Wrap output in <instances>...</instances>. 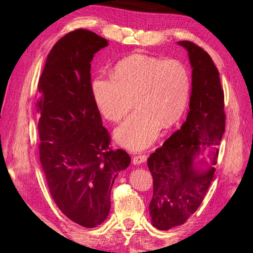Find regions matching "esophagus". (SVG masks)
I'll use <instances>...</instances> for the list:
<instances>
[{
    "label": "esophagus",
    "mask_w": 253,
    "mask_h": 253,
    "mask_svg": "<svg viewBox=\"0 0 253 253\" xmlns=\"http://www.w3.org/2000/svg\"><path fill=\"white\" fill-rule=\"evenodd\" d=\"M145 160H147V156H145V155H136V156L133 157L132 162H133L134 165L139 166V165L143 164Z\"/></svg>",
    "instance_id": "esophagus-1"
}]
</instances>
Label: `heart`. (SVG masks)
Wrapping results in <instances>:
<instances>
[{
    "label": "heart",
    "instance_id": "b5f03b06",
    "mask_svg": "<svg viewBox=\"0 0 253 253\" xmlns=\"http://www.w3.org/2000/svg\"><path fill=\"white\" fill-rule=\"evenodd\" d=\"M191 78L176 60L129 57L114 67L112 77L91 82L94 103L101 116L118 122L137 111L114 131L121 147L138 152L154 142L160 128H168L182 116L189 100Z\"/></svg>",
    "mask_w": 253,
    "mask_h": 253
}]
</instances>
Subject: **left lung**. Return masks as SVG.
<instances>
[{
    "mask_svg": "<svg viewBox=\"0 0 253 253\" xmlns=\"http://www.w3.org/2000/svg\"><path fill=\"white\" fill-rule=\"evenodd\" d=\"M192 67L189 113L178 131L148 159L153 176L151 223L159 230L182 225L201 206L214 177L221 137L225 133L224 91L211 57L189 41Z\"/></svg>",
    "mask_w": 253,
    "mask_h": 253,
    "instance_id": "left-lung-1",
    "label": "left lung"
}]
</instances>
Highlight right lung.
<instances>
[{
  "label": "right lung",
  "instance_id": "right-lung-1",
  "mask_svg": "<svg viewBox=\"0 0 253 253\" xmlns=\"http://www.w3.org/2000/svg\"><path fill=\"white\" fill-rule=\"evenodd\" d=\"M109 45L85 29L68 33L53 45L40 77V163L50 195L64 215L94 228L109 215L111 190L131 157L109 150L91 94L90 62Z\"/></svg>",
  "mask_w": 253,
  "mask_h": 253
}]
</instances>
